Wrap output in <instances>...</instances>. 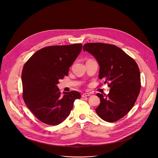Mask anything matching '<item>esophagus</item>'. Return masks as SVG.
I'll return each instance as SVG.
<instances>
[{"instance_id":"34e87169","label":"esophagus","mask_w":158,"mask_h":158,"mask_svg":"<svg viewBox=\"0 0 158 158\" xmlns=\"http://www.w3.org/2000/svg\"><path fill=\"white\" fill-rule=\"evenodd\" d=\"M91 96V94H90L89 93H84L82 94V98H85V97H87V96Z\"/></svg>"}]
</instances>
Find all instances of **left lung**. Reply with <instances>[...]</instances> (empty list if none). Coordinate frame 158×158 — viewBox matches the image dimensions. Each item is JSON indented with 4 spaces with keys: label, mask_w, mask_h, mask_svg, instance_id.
<instances>
[{
    "label": "left lung",
    "mask_w": 158,
    "mask_h": 158,
    "mask_svg": "<svg viewBox=\"0 0 158 158\" xmlns=\"http://www.w3.org/2000/svg\"><path fill=\"white\" fill-rule=\"evenodd\" d=\"M84 51L92 54L99 66V78L109 83L107 95L98 93L101 103L96 109L104 121L113 123L126 115L136 102L141 89L138 64L114 45L94 42L84 45Z\"/></svg>",
    "instance_id": "1"
}]
</instances>
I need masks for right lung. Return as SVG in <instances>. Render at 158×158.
<instances>
[{"mask_svg": "<svg viewBox=\"0 0 158 158\" xmlns=\"http://www.w3.org/2000/svg\"><path fill=\"white\" fill-rule=\"evenodd\" d=\"M82 48L81 44L44 48L24 64L22 73L23 99L29 109L41 122L51 126L62 123L71 113L79 92H64L57 84L68 75L69 67Z\"/></svg>", "mask_w": 158, "mask_h": 158, "instance_id": "1", "label": "right lung"}]
</instances>
